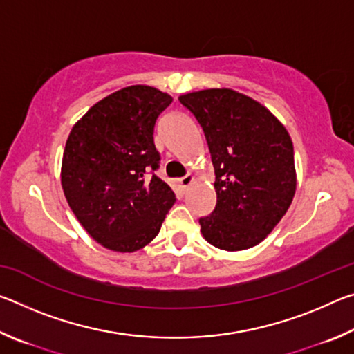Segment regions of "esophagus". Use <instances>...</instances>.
<instances>
[{
    "mask_svg": "<svg viewBox=\"0 0 354 354\" xmlns=\"http://www.w3.org/2000/svg\"><path fill=\"white\" fill-rule=\"evenodd\" d=\"M192 183H194V176H192V175H185L184 178L179 179V181H178V185H179V189H181L183 192H185V190H187V187H189V185H190Z\"/></svg>",
    "mask_w": 354,
    "mask_h": 354,
    "instance_id": "34e87169",
    "label": "esophagus"
}]
</instances>
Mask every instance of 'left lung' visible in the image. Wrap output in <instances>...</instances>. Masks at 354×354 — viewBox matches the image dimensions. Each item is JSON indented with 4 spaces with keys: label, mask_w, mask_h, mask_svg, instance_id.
Listing matches in <instances>:
<instances>
[{
    "label": "left lung",
    "mask_w": 354,
    "mask_h": 354,
    "mask_svg": "<svg viewBox=\"0 0 354 354\" xmlns=\"http://www.w3.org/2000/svg\"><path fill=\"white\" fill-rule=\"evenodd\" d=\"M179 103L203 128L215 170L217 205L200 218L203 237L226 251L254 247L279 223L295 195L289 133L266 106L231 88L185 93Z\"/></svg>",
    "instance_id": "1"
}]
</instances>
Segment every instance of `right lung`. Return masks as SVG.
Returning a JSON list of instances; mask_svg holds the SVG:
<instances>
[{"mask_svg":"<svg viewBox=\"0 0 354 354\" xmlns=\"http://www.w3.org/2000/svg\"><path fill=\"white\" fill-rule=\"evenodd\" d=\"M171 101L154 87H124L71 128L61 170L65 198L88 236L107 250L143 248L175 205L173 190L153 173L160 159L154 124Z\"/></svg>","mask_w":354,"mask_h":354,"instance_id":"obj_1","label":"right lung"}]
</instances>
